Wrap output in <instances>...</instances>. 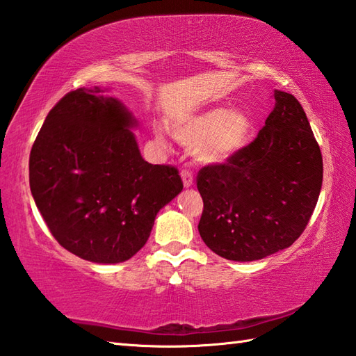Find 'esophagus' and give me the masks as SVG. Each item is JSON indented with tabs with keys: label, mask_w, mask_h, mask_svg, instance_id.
<instances>
[{
	"label": "esophagus",
	"mask_w": 356,
	"mask_h": 356,
	"mask_svg": "<svg viewBox=\"0 0 356 356\" xmlns=\"http://www.w3.org/2000/svg\"><path fill=\"white\" fill-rule=\"evenodd\" d=\"M181 178H183V183L184 187H192L193 186V172L188 170V169H183L181 170Z\"/></svg>",
	"instance_id": "34e87169"
}]
</instances>
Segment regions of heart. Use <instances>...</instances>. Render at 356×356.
I'll use <instances>...</instances> for the list:
<instances>
[{
    "mask_svg": "<svg viewBox=\"0 0 356 356\" xmlns=\"http://www.w3.org/2000/svg\"><path fill=\"white\" fill-rule=\"evenodd\" d=\"M252 131L251 117L234 109L210 108L173 124V134L181 145L196 146V156L202 163H224L248 143ZM163 138V134H158Z\"/></svg>",
    "mask_w": 356,
    "mask_h": 356,
    "instance_id": "1",
    "label": "heart"
}]
</instances>
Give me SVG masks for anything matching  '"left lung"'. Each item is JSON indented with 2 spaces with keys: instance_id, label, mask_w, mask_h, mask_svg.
I'll return each mask as SVG.
<instances>
[{
  "instance_id": "1",
  "label": "left lung",
  "mask_w": 356,
  "mask_h": 356,
  "mask_svg": "<svg viewBox=\"0 0 356 356\" xmlns=\"http://www.w3.org/2000/svg\"><path fill=\"white\" fill-rule=\"evenodd\" d=\"M275 105L250 145L198 172V230L218 256L250 262L291 247L309 222L323 183L320 146L300 102L274 91Z\"/></svg>"
}]
</instances>
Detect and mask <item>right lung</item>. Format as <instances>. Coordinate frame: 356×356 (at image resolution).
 <instances>
[{
	"label": "right lung",
	"instance_id": "obj_1",
	"mask_svg": "<svg viewBox=\"0 0 356 356\" xmlns=\"http://www.w3.org/2000/svg\"><path fill=\"white\" fill-rule=\"evenodd\" d=\"M102 92L79 88L53 106L31 146L30 191L62 247L118 264L141 250L183 181L175 165L143 160L131 113Z\"/></svg>",
	"mask_w": 356,
	"mask_h": 356
}]
</instances>
